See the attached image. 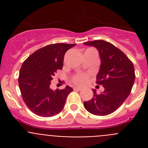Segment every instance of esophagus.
<instances>
[{
    "label": "esophagus",
    "mask_w": 148,
    "mask_h": 148,
    "mask_svg": "<svg viewBox=\"0 0 148 148\" xmlns=\"http://www.w3.org/2000/svg\"><path fill=\"white\" fill-rule=\"evenodd\" d=\"M74 90H82V88H81V87H74Z\"/></svg>",
    "instance_id": "esophagus-1"
}]
</instances>
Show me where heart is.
Listing matches in <instances>:
<instances>
[{
	"label": "heart",
	"mask_w": 148,
	"mask_h": 148,
	"mask_svg": "<svg viewBox=\"0 0 148 148\" xmlns=\"http://www.w3.org/2000/svg\"><path fill=\"white\" fill-rule=\"evenodd\" d=\"M73 82L78 85H84L87 82V75L84 73H78L73 77Z\"/></svg>",
	"instance_id": "b5f03b06"
}]
</instances>
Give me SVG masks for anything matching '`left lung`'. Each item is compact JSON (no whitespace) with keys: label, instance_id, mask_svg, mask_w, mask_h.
I'll return each mask as SVG.
<instances>
[{"label":"left lung","instance_id":"left-lung-1","mask_svg":"<svg viewBox=\"0 0 148 148\" xmlns=\"http://www.w3.org/2000/svg\"><path fill=\"white\" fill-rule=\"evenodd\" d=\"M84 44L95 47L99 50L101 65L96 84L104 88V92L99 95L92 89L93 97L84 101V106L93 115L111 114L124 103L131 92L136 77L133 64L125 53L108 41L97 40Z\"/></svg>","mask_w":148,"mask_h":148}]
</instances>
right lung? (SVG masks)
Instances as JSON below:
<instances>
[{
    "mask_svg": "<svg viewBox=\"0 0 148 148\" xmlns=\"http://www.w3.org/2000/svg\"><path fill=\"white\" fill-rule=\"evenodd\" d=\"M76 44H49L38 49L23 61L19 73L18 84L22 98L32 113L41 117L58 114L64 108L73 88H50L57 70H61L66 51Z\"/></svg>",
    "mask_w": 148,
    "mask_h": 148,
    "instance_id": "obj_1",
    "label": "right lung"
}]
</instances>
